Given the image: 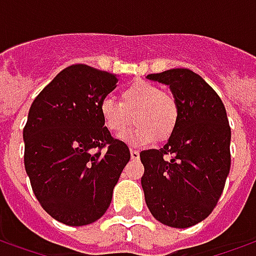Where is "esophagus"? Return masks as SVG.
Masks as SVG:
<instances>
[{
    "mask_svg": "<svg viewBox=\"0 0 256 256\" xmlns=\"http://www.w3.org/2000/svg\"><path fill=\"white\" fill-rule=\"evenodd\" d=\"M130 156H132V159H133V160H138L140 152L136 150H130Z\"/></svg>",
    "mask_w": 256,
    "mask_h": 256,
    "instance_id": "obj_1",
    "label": "esophagus"
}]
</instances>
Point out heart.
Wrapping results in <instances>:
<instances>
[{
	"mask_svg": "<svg viewBox=\"0 0 256 256\" xmlns=\"http://www.w3.org/2000/svg\"><path fill=\"white\" fill-rule=\"evenodd\" d=\"M120 101L104 97L100 102V115L108 132L114 134L134 122L137 126L122 138L132 144H150L154 140L166 141L177 130L180 106L176 97L160 86L145 80H136L124 86L119 94ZM134 118H131V115Z\"/></svg>",
	"mask_w": 256,
	"mask_h": 256,
	"instance_id": "obj_1",
	"label": "heart"
}]
</instances>
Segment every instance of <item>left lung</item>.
Instances as JSON below:
<instances>
[{
  "label": "left lung",
  "instance_id": "1",
  "mask_svg": "<svg viewBox=\"0 0 256 256\" xmlns=\"http://www.w3.org/2000/svg\"><path fill=\"white\" fill-rule=\"evenodd\" d=\"M146 78L170 86L180 122L163 148L140 154L145 203L163 225L184 229L206 220L222 194L230 170L229 120L220 96L188 68Z\"/></svg>",
  "mask_w": 256,
  "mask_h": 256
}]
</instances>
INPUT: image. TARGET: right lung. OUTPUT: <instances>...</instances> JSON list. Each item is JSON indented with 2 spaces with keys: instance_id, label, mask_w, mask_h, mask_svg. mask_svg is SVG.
<instances>
[{
  "instance_id": "right-lung-1",
  "label": "right lung",
  "mask_w": 256,
  "mask_h": 256,
  "mask_svg": "<svg viewBox=\"0 0 256 256\" xmlns=\"http://www.w3.org/2000/svg\"><path fill=\"white\" fill-rule=\"evenodd\" d=\"M116 84L115 74L74 64L30 106L26 172L42 208L62 224L84 226L101 218L130 160L128 146L112 138L98 110Z\"/></svg>"
}]
</instances>
